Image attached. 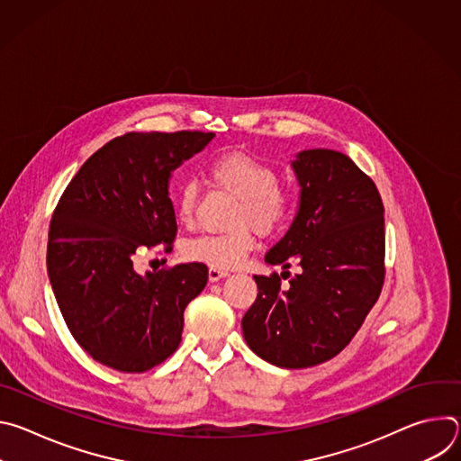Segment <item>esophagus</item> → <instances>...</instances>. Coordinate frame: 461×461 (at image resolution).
Segmentation results:
<instances>
[{
	"instance_id": "obj_1",
	"label": "esophagus",
	"mask_w": 461,
	"mask_h": 461,
	"mask_svg": "<svg viewBox=\"0 0 461 461\" xmlns=\"http://www.w3.org/2000/svg\"><path fill=\"white\" fill-rule=\"evenodd\" d=\"M228 276H230V272L228 270H221V268H210V272H208V277H210L212 283H217V281H221V279H224Z\"/></svg>"
}]
</instances>
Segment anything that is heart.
Wrapping results in <instances>:
<instances>
[{
  "label": "heart",
  "instance_id": "heart-1",
  "mask_svg": "<svg viewBox=\"0 0 461 461\" xmlns=\"http://www.w3.org/2000/svg\"><path fill=\"white\" fill-rule=\"evenodd\" d=\"M208 178L237 196L226 233H204L185 242L184 255L210 268H235L253 248V230L268 235L277 231L292 213V191L277 180V171L246 151H224L206 164ZM199 201V185L184 182L176 194V215L189 224Z\"/></svg>",
  "mask_w": 461,
  "mask_h": 461
}]
</instances>
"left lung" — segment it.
<instances>
[{"label":"left lung","instance_id":"left-lung-1","mask_svg":"<svg viewBox=\"0 0 461 461\" xmlns=\"http://www.w3.org/2000/svg\"><path fill=\"white\" fill-rule=\"evenodd\" d=\"M292 167L299 212L265 257L285 272L253 276L258 294L242 317V334L265 361L306 368L338 356L381 294L384 210L372 178L339 151H301ZM294 259L302 272L290 276ZM281 276L289 279L286 289Z\"/></svg>","mask_w":461,"mask_h":461}]
</instances>
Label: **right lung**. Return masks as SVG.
Masks as SVG:
<instances>
[{
  "instance_id": "1",
  "label": "right lung",
  "mask_w": 461,
  "mask_h": 461,
  "mask_svg": "<svg viewBox=\"0 0 461 461\" xmlns=\"http://www.w3.org/2000/svg\"><path fill=\"white\" fill-rule=\"evenodd\" d=\"M213 133H125L80 167L52 213L49 281L77 343L98 363L140 374L182 341L184 310L208 283L201 262L140 276L137 251L176 235L171 173Z\"/></svg>"
}]
</instances>
